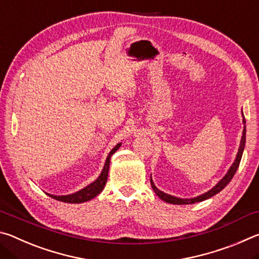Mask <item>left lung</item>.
<instances>
[{
    "instance_id": "obj_1",
    "label": "left lung",
    "mask_w": 259,
    "mask_h": 259,
    "mask_svg": "<svg viewBox=\"0 0 259 259\" xmlns=\"http://www.w3.org/2000/svg\"><path fill=\"white\" fill-rule=\"evenodd\" d=\"M242 123H243V131H242V137H241V142H240V146H239V151L236 153V156H235V160L232 165L230 166V169L227 170V172L224 177H223L221 181H219L216 185H214L211 190H209L208 192L203 193V194L195 196V198H191V199H182V198H177V196H174V195H170V194H166V193L160 191L159 188L155 186L154 182H153L152 176H151V186L153 188V191L155 192V194L159 196L161 200H163L164 202H168V203H172V204H193V203H196V202H201V201H204L209 198H211V196L216 195L217 193L221 192L222 190H224L226 187L227 184L231 182V179L233 178V176L236 172V170L239 168V164H240V161H241V157H242L243 154V151H244V145H245V119L243 116V112H242Z\"/></svg>"
}]
</instances>
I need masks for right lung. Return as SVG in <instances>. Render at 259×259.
<instances>
[{"label": "right lung", "instance_id": "right-lung-1", "mask_svg": "<svg viewBox=\"0 0 259 259\" xmlns=\"http://www.w3.org/2000/svg\"><path fill=\"white\" fill-rule=\"evenodd\" d=\"M122 143H119L117 145L114 146L112 148V151L108 153V155L106 157V161H105L104 168L100 172L99 177L96 179L95 182H93L89 185L85 186L82 190L77 191L75 193H72V194H67V195H52L47 193L50 198L61 201V202H66V203H82V202H87V201H90L91 199H94L97 196L99 193H102L104 190L105 185H106L107 182V176H108V169H109V163H111V156L115 153L117 150H119Z\"/></svg>", "mask_w": 259, "mask_h": 259}]
</instances>
